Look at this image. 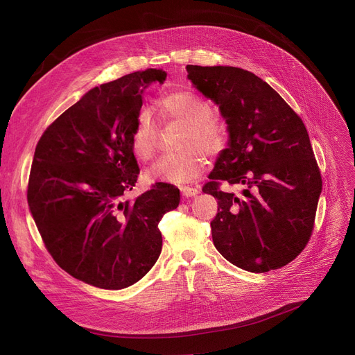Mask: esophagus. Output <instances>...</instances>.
Listing matches in <instances>:
<instances>
[{
    "label": "esophagus",
    "mask_w": 355,
    "mask_h": 355,
    "mask_svg": "<svg viewBox=\"0 0 355 355\" xmlns=\"http://www.w3.org/2000/svg\"><path fill=\"white\" fill-rule=\"evenodd\" d=\"M180 192H182L183 196H187V198H192V196H196L199 193V191L196 188H188V187L180 188Z\"/></svg>",
    "instance_id": "obj_1"
}]
</instances>
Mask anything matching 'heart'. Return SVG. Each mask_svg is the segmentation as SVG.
I'll return each instance as SVG.
<instances>
[{
	"instance_id": "heart-1",
	"label": "heart",
	"mask_w": 355,
	"mask_h": 355,
	"mask_svg": "<svg viewBox=\"0 0 355 355\" xmlns=\"http://www.w3.org/2000/svg\"><path fill=\"white\" fill-rule=\"evenodd\" d=\"M160 112L168 120L184 124L180 146L183 151L164 155L144 172L147 182L173 184L189 183L199 178L207 167L204 149L216 156L228 141L227 127L214 118L208 101L189 91H179L160 101ZM159 139V125L148 110H141L131 134L132 151L139 159L147 160L155 155Z\"/></svg>"
}]
</instances>
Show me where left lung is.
Returning <instances> with one entry per match:
<instances>
[{"instance_id":"8db88e82","label":"left lung","mask_w":355,"mask_h":355,"mask_svg":"<svg viewBox=\"0 0 355 355\" xmlns=\"http://www.w3.org/2000/svg\"><path fill=\"white\" fill-rule=\"evenodd\" d=\"M188 79L218 105L228 146L202 192L218 199L212 241L234 266L266 273L295 260L313 230L322 179L305 124L267 82L234 66L188 64ZM237 184L240 194L218 188Z\"/></svg>"}]
</instances>
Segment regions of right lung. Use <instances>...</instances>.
Returning a JSON list of instances; mask_svg holds the SVG:
<instances>
[{
  "label": "right lung",
  "mask_w": 355,
  "mask_h": 355,
  "mask_svg": "<svg viewBox=\"0 0 355 355\" xmlns=\"http://www.w3.org/2000/svg\"><path fill=\"white\" fill-rule=\"evenodd\" d=\"M166 76L146 69L92 88L36 146L31 216L53 260L99 289H124L147 275L162 252L160 219L179 205V189L167 183L125 198L140 173L131 134L143 94Z\"/></svg>",
  "instance_id": "1"
}]
</instances>
